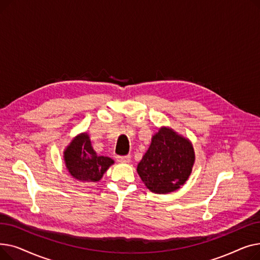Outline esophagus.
Segmentation results:
<instances>
[{
	"mask_svg": "<svg viewBox=\"0 0 260 260\" xmlns=\"http://www.w3.org/2000/svg\"><path fill=\"white\" fill-rule=\"evenodd\" d=\"M117 161L119 163H129L131 157L129 156H123V157H117Z\"/></svg>",
	"mask_w": 260,
	"mask_h": 260,
	"instance_id": "1",
	"label": "esophagus"
}]
</instances>
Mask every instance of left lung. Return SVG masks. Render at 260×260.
<instances>
[{
    "label": "left lung",
    "mask_w": 260,
    "mask_h": 260,
    "mask_svg": "<svg viewBox=\"0 0 260 260\" xmlns=\"http://www.w3.org/2000/svg\"><path fill=\"white\" fill-rule=\"evenodd\" d=\"M194 163L195 151L189 139L161 126L138 163L137 173L151 192L169 194L187 181Z\"/></svg>",
    "instance_id": "8db88e82"
}]
</instances>
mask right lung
<instances>
[{"label": "right lung", "instance_id": "right-lung-1", "mask_svg": "<svg viewBox=\"0 0 260 260\" xmlns=\"http://www.w3.org/2000/svg\"><path fill=\"white\" fill-rule=\"evenodd\" d=\"M63 158L67 172L75 180L83 183L100 181L104 173L115 163L112 158L95 153L86 132L72 139L64 149Z\"/></svg>", "mask_w": 260, "mask_h": 260}]
</instances>
